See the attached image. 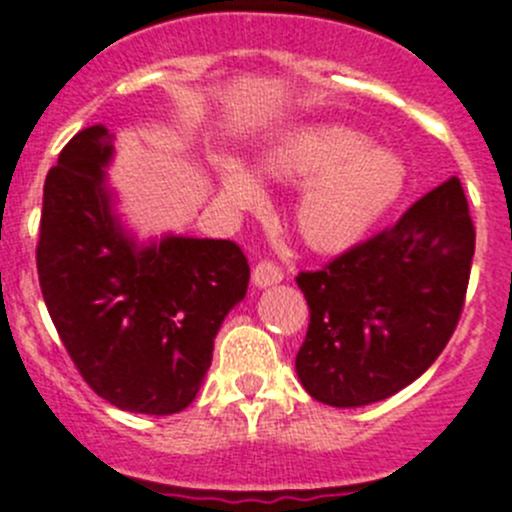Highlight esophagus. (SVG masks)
I'll return each mask as SVG.
<instances>
[{
    "label": "esophagus",
    "instance_id": "1",
    "mask_svg": "<svg viewBox=\"0 0 512 512\" xmlns=\"http://www.w3.org/2000/svg\"><path fill=\"white\" fill-rule=\"evenodd\" d=\"M281 279H284V271H281L276 264H271V261H261V264H256V269H253L251 274V281L256 289L274 287V284H281Z\"/></svg>",
    "mask_w": 512,
    "mask_h": 512
}]
</instances>
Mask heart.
<instances>
[{"label": "heart", "mask_w": 512, "mask_h": 512, "mask_svg": "<svg viewBox=\"0 0 512 512\" xmlns=\"http://www.w3.org/2000/svg\"><path fill=\"white\" fill-rule=\"evenodd\" d=\"M276 182L302 185L294 225L314 251H342L358 243L396 203L406 167L393 152L373 147L365 134L342 124H309L287 131L261 159ZM220 200L233 210L264 203L259 175L241 159H223Z\"/></svg>", "instance_id": "heart-1"}]
</instances>
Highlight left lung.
I'll use <instances>...</instances> for the list:
<instances>
[{
	"label": "left lung",
	"mask_w": 512,
	"mask_h": 512,
	"mask_svg": "<svg viewBox=\"0 0 512 512\" xmlns=\"http://www.w3.org/2000/svg\"><path fill=\"white\" fill-rule=\"evenodd\" d=\"M475 225L457 177L391 228L322 271L299 274L309 330L297 353L304 391L335 409L383 401L414 383L457 327Z\"/></svg>",
	"instance_id": "obj_1"
}]
</instances>
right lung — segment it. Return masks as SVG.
<instances>
[{
	"mask_svg": "<svg viewBox=\"0 0 512 512\" xmlns=\"http://www.w3.org/2000/svg\"><path fill=\"white\" fill-rule=\"evenodd\" d=\"M114 134L78 131L42 192L37 274L53 325L88 386L121 411L187 409L213 342L248 289L233 241L164 233L139 241L116 210Z\"/></svg>",
	"mask_w": 512,
	"mask_h": 512,
	"instance_id": "add662e5",
	"label": "right lung"
}]
</instances>
